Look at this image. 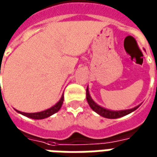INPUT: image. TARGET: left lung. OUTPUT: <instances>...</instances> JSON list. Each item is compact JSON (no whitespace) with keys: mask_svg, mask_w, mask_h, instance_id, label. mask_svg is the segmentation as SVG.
I'll list each match as a JSON object with an SVG mask.
<instances>
[{"mask_svg":"<svg viewBox=\"0 0 157 157\" xmlns=\"http://www.w3.org/2000/svg\"><path fill=\"white\" fill-rule=\"evenodd\" d=\"M157 73V71H156ZM86 100H87V102H88L89 106L91 107V109L96 112L97 113H98L99 115L102 116L104 118H121V117H124V116L127 115L130 113L134 112L135 110L138 109L140 105L137 106V107H135L133 109H126V110H120V111H113V110H109V109H106L104 108H102L101 106H99L98 104H97L92 98L90 96V93H89L88 87L86 88Z\"/></svg>","mask_w":157,"mask_h":157,"instance_id":"1","label":"left lung"}]
</instances>
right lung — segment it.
<instances>
[{
	"label": "right lung",
	"mask_w": 157,
	"mask_h": 157,
	"mask_svg": "<svg viewBox=\"0 0 157 157\" xmlns=\"http://www.w3.org/2000/svg\"><path fill=\"white\" fill-rule=\"evenodd\" d=\"M63 102H64V95L61 96V98L59 99V101L55 105H54L53 107H51L50 109H46V110H44L42 112H38V113H23V112H20L18 110H16L17 112L21 113L22 115L26 116L28 118H33V119H43V118H46L49 117V116L53 115L54 113H57L60 109L61 108L62 104H63Z\"/></svg>",
	"instance_id": "right-lung-1"
}]
</instances>
